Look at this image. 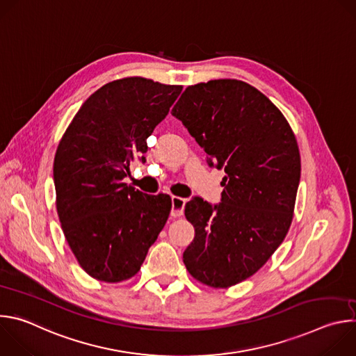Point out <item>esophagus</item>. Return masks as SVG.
Segmentation results:
<instances>
[{
	"label": "esophagus",
	"mask_w": 356,
	"mask_h": 356,
	"mask_svg": "<svg viewBox=\"0 0 356 356\" xmlns=\"http://www.w3.org/2000/svg\"><path fill=\"white\" fill-rule=\"evenodd\" d=\"M184 206H186V200L177 195L172 197V217H181L184 213Z\"/></svg>",
	"instance_id": "1"
}]
</instances>
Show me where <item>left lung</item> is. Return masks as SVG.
Masks as SVG:
<instances>
[{"mask_svg": "<svg viewBox=\"0 0 356 356\" xmlns=\"http://www.w3.org/2000/svg\"><path fill=\"white\" fill-rule=\"evenodd\" d=\"M172 114L210 165L227 173L218 206L198 197L186 204L195 235L183 262L202 284L235 286L255 275L289 232L301 173L294 132L265 94L235 79L188 86Z\"/></svg>", "mask_w": 356, "mask_h": 356, "instance_id": "8db88e82", "label": "left lung"}]
</instances>
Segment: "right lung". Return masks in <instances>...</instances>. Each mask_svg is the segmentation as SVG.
Here are the masks:
<instances>
[{"label": "right lung", "mask_w": 356, "mask_h": 356, "mask_svg": "<svg viewBox=\"0 0 356 356\" xmlns=\"http://www.w3.org/2000/svg\"><path fill=\"white\" fill-rule=\"evenodd\" d=\"M183 86L132 76L92 92L63 134L54 161L56 210L81 269L95 280L134 277L163 229L172 198L122 180L146 154Z\"/></svg>", "instance_id": "right-lung-1"}]
</instances>
